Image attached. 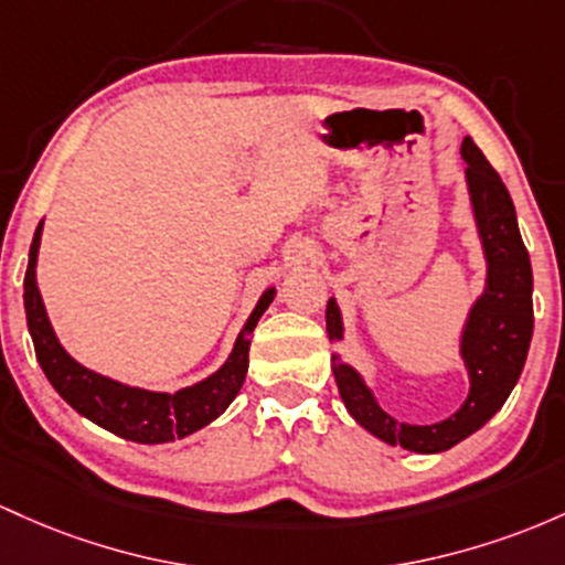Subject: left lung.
I'll list each match as a JSON object with an SVG mask.
<instances>
[{
	"label": "left lung",
	"instance_id": "8db88e82",
	"mask_svg": "<svg viewBox=\"0 0 565 565\" xmlns=\"http://www.w3.org/2000/svg\"><path fill=\"white\" fill-rule=\"evenodd\" d=\"M461 157L467 162V192L486 256V288L475 299L459 341V354L470 376L467 401L456 414L437 424L397 422L379 405L371 386L352 365L341 363L339 354L331 358L335 386L352 419L379 440L416 454L448 451L478 433L502 408L521 379L534 333V275L518 230L515 205L499 173L470 136L461 141ZM326 326L328 339H344V320L335 299H328Z\"/></svg>",
	"mask_w": 565,
	"mask_h": 565
}]
</instances>
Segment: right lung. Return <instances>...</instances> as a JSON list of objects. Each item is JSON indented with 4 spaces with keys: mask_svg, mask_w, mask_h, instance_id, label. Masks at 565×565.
<instances>
[{
    "mask_svg": "<svg viewBox=\"0 0 565 565\" xmlns=\"http://www.w3.org/2000/svg\"><path fill=\"white\" fill-rule=\"evenodd\" d=\"M42 243V224L36 226L34 239L29 250V269L23 280V307H26V322L31 341H34L36 360H40L44 376L55 386V392L72 405L77 414L90 419L98 427L125 437L132 443H170L175 437H186L198 429L207 427L213 419H218L230 403L243 390L245 373H248V350L250 333L258 326L262 315L266 312L277 290L266 288L245 320L239 331L234 350L226 358V363L218 371L211 373L202 382L183 386L179 392H151L141 386H130L114 382L109 376L90 371L72 358L61 347L58 335L47 320L42 294L36 288V256H40Z\"/></svg>",
    "mask_w": 565,
    "mask_h": 565,
    "instance_id": "add662e5",
    "label": "right lung"
}]
</instances>
